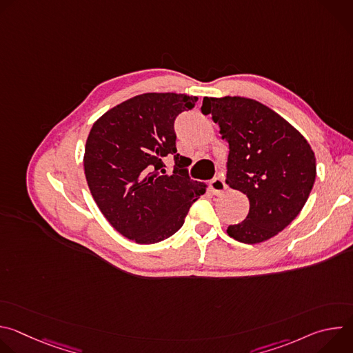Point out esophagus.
Instances as JSON below:
<instances>
[{"mask_svg":"<svg viewBox=\"0 0 353 353\" xmlns=\"http://www.w3.org/2000/svg\"><path fill=\"white\" fill-rule=\"evenodd\" d=\"M211 190H212V192L215 194V195H221L225 190H226V184H225V181H223V179L222 177H215L212 181H211Z\"/></svg>","mask_w":353,"mask_h":353,"instance_id":"esophagus-1","label":"esophagus"}]
</instances>
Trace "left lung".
I'll return each mask as SVG.
<instances>
[{"label":"left lung","instance_id":"1","mask_svg":"<svg viewBox=\"0 0 353 353\" xmlns=\"http://www.w3.org/2000/svg\"><path fill=\"white\" fill-rule=\"evenodd\" d=\"M229 143L226 184L247 195L245 219L226 233L245 244L263 243L283 230L305 207L316 180L310 143L290 123L254 99L204 97Z\"/></svg>","mask_w":353,"mask_h":353}]
</instances>
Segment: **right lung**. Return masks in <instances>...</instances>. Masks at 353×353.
<instances>
[{
	"label": "right lung",
	"mask_w": 353,
	"mask_h": 353,
	"mask_svg": "<svg viewBox=\"0 0 353 353\" xmlns=\"http://www.w3.org/2000/svg\"><path fill=\"white\" fill-rule=\"evenodd\" d=\"M196 96L173 92L137 94L92 125L83 154L88 187L100 212L124 237L154 244L174 234L207 185L187 174L188 158L176 149L174 119ZM174 154L173 175L161 159Z\"/></svg>",
	"instance_id": "1"
}]
</instances>
